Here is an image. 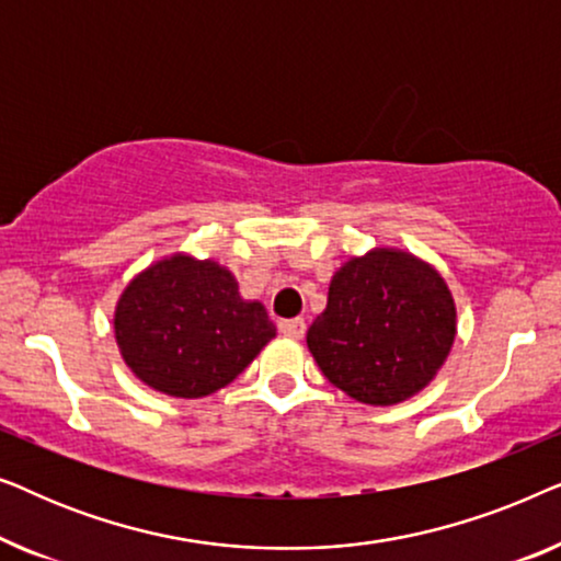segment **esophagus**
<instances>
[{
    "instance_id": "1",
    "label": "esophagus",
    "mask_w": 561,
    "mask_h": 561,
    "mask_svg": "<svg viewBox=\"0 0 561 561\" xmlns=\"http://www.w3.org/2000/svg\"><path fill=\"white\" fill-rule=\"evenodd\" d=\"M278 329H280V334L298 340V336H304V332H306V321L304 319H280Z\"/></svg>"
}]
</instances>
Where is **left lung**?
<instances>
[{"label":"left lung","instance_id":"8db88e82","mask_svg":"<svg viewBox=\"0 0 561 561\" xmlns=\"http://www.w3.org/2000/svg\"><path fill=\"white\" fill-rule=\"evenodd\" d=\"M439 273L398 250L342 265L306 342L327 380L359 403L393 405L428 386L457 332Z\"/></svg>","mask_w":561,"mask_h":561}]
</instances>
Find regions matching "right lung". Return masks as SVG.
<instances>
[{
  "label": "right lung",
  "mask_w": 561,
  "mask_h": 561,
  "mask_svg": "<svg viewBox=\"0 0 561 561\" xmlns=\"http://www.w3.org/2000/svg\"><path fill=\"white\" fill-rule=\"evenodd\" d=\"M125 363L145 386L202 398L232 382L275 336L257 301H242L232 273L173 255L129 283L114 313Z\"/></svg>",
  "instance_id": "obj_1"
}]
</instances>
